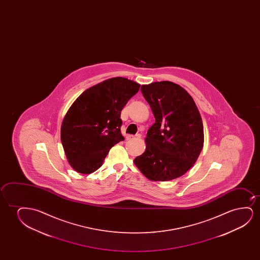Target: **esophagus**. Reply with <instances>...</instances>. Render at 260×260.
Segmentation results:
<instances>
[{"label":"esophagus","mask_w":260,"mask_h":260,"mask_svg":"<svg viewBox=\"0 0 260 260\" xmlns=\"http://www.w3.org/2000/svg\"><path fill=\"white\" fill-rule=\"evenodd\" d=\"M141 135L138 134V135H128L127 136V139H140Z\"/></svg>","instance_id":"34e87169"}]
</instances>
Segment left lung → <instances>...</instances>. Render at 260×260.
<instances>
[{"label":"left lung","mask_w":260,"mask_h":260,"mask_svg":"<svg viewBox=\"0 0 260 260\" xmlns=\"http://www.w3.org/2000/svg\"><path fill=\"white\" fill-rule=\"evenodd\" d=\"M155 122L146 134L145 153L136 166L153 181H169L191 169L203 150V125L189 93L174 82H156L141 86Z\"/></svg>","instance_id":"8db88e82"}]
</instances>
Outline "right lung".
<instances>
[{"mask_svg":"<svg viewBox=\"0 0 260 260\" xmlns=\"http://www.w3.org/2000/svg\"><path fill=\"white\" fill-rule=\"evenodd\" d=\"M139 87L128 79L114 77L86 89L73 103L62 122L61 141L77 172L99 170L111 147L124 140L121 110Z\"/></svg>","mask_w":260,"mask_h":260,"instance_id":"1","label":"right lung"}]
</instances>
